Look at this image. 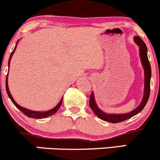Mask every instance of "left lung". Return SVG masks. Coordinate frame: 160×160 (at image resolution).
Here are the masks:
<instances>
[{
  "label": "left lung",
  "mask_w": 160,
  "mask_h": 160,
  "mask_svg": "<svg viewBox=\"0 0 160 160\" xmlns=\"http://www.w3.org/2000/svg\"><path fill=\"white\" fill-rule=\"evenodd\" d=\"M134 41L139 47V55H140V59L141 65L144 71V95H143L142 100L138 107L135 110L128 112L126 113H108L104 112L100 109L97 105L95 100V96L93 92H92L89 100V107L94 111L95 114L98 117L107 122H112V123H117V122H122V121L128 120L138 114V113L144 109L148 102V98L150 96V79H151V67H150V62L148 57V48L144 43V42L139 38L138 36H135L134 38Z\"/></svg>",
  "instance_id": "8db88e82"
}]
</instances>
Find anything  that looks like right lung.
<instances>
[{
  "mask_svg": "<svg viewBox=\"0 0 160 160\" xmlns=\"http://www.w3.org/2000/svg\"><path fill=\"white\" fill-rule=\"evenodd\" d=\"M18 42H19V40H18V41L16 42V47H15V48H14L13 51H12V52H11L10 58H9V61H8V66H10L11 58H12V55H13L14 52H15V50H16V47H17V44H18ZM6 90H7V95H8L9 98H10V100L12 101V102L14 104V105H15L16 107L18 108V109L20 110V111L22 112L24 114H25V115L27 116V117H30V118L41 119V118H47V117H50V116H52V114H54V113H56V112L58 111V110L59 109L60 107H61V105H62V100H63V97H62L61 100H60V102H58V104H57L56 107H54L53 108H52V109H51V110H49V111H32V110H29V109H27V108H25L22 107V106H20L19 104H18L17 103H16V101L14 100L13 98H12V95H11L10 90H9V87H8V74H7V78H6Z\"/></svg>",
  "mask_w": 160,
  "mask_h": 160,
  "instance_id": "right-lung-1",
  "label": "right lung"
}]
</instances>
